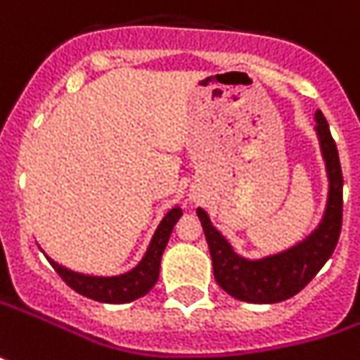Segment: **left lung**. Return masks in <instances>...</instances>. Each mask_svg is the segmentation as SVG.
I'll return each instance as SVG.
<instances>
[{
	"label": "left lung",
	"mask_w": 360,
	"mask_h": 360,
	"mask_svg": "<svg viewBox=\"0 0 360 360\" xmlns=\"http://www.w3.org/2000/svg\"><path fill=\"white\" fill-rule=\"evenodd\" d=\"M316 133L327 161L328 203L323 223L303 243L281 255L261 261H247L233 253L231 245L219 233L203 209H197L213 259V273L217 285L231 297L245 303H281L295 297L313 281L321 266L333 255L342 227V171L339 151L330 135L328 123L321 111H316Z\"/></svg>",
	"instance_id": "8db88e82"
}]
</instances>
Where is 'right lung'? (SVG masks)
Listing matches in <instances>:
<instances>
[{
	"label": "right lung",
	"mask_w": 360,
	"mask_h": 360,
	"mask_svg": "<svg viewBox=\"0 0 360 360\" xmlns=\"http://www.w3.org/2000/svg\"><path fill=\"white\" fill-rule=\"evenodd\" d=\"M183 215L181 207L171 209L167 215L163 217L159 229L155 231V237L149 245L147 253L143 257V261L135 266L133 271L119 275V277H87L81 273H73L65 266L57 265L56 261L49 259L51 266L59 273V277L68 283L73 291H77L87 299H94L99 303H129L135 301L143 295L153 289L159 277V265H161V255L165 251L171 231L175 227V223Z\"/></svg>",
	"instance_id": "add662e5"
}]
</instances>
